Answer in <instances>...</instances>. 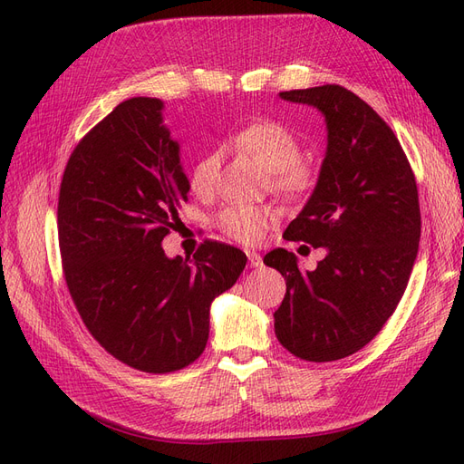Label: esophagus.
<instances>
[{
    "instance_id": "34e87169",
    "label": "esophagus",
    "mask_w": 464,
    "mask_h": 464,
    "mask_svg": "<svg viewBox=\"0 0 464 464\" xmlns=\"http://www.w3.org/2000/svg\"><path fill=\"white\" fill-rule=\"evenodd\" d=\"M247 256V261H249V266H261L263 261H261V256L256 254V251H246Z\"/></svg>"
}]
</instances>
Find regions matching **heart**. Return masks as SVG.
<instances>
[{"label":"heart","mask_w":464,"mask_h":464,"mask_svg":"<svg viewBox=\"0 0 464 464\" xmlns=\"http://www.w3.org/2000/svg\"><path fill=\"white\" fill-rule=\"evenodd\" d=\"M234 143L257 157L271 172L273 188L286 198H302L314 188V168L300 159L302 145L290 128L275 120L249 123L234 135ZM222 154L210 150L193 164L189 186L195 193H208L215 188ZM271 208L254 205H232L218 215L220 230L242 244L259 242L275 222Z\"/></svg>","instance_id":"b5f03b06"}]
</instances>
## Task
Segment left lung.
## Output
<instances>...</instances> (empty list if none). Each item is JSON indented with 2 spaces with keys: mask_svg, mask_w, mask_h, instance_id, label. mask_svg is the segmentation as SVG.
Masks as SVG:
<instances>
[{
  "mask_svg": "<svg viewBox=\"0 0 464 464\" xmlns=\"http://www.w3.org/2000/svg\"><path fill=\"white\" fill-rule=\"evenodd\" d=\"M278 96L325 118L317 184L285 237L325 247L327 256L305 273L292 251L265 256L286 280L275 334L294 356L333 362L383 329L409 285L422 227L416 179L395 133L354 92L323 85Z\"/></svg>",
  "mask_w": 464,
  "mask_h": 464,
  "instance_id": "obj_1",
  "label": "left lung"
}]
</instances>
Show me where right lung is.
Masks as SVG:
<instances>
[{
  "mask_svg": "<svg viewBox=\"0 0 464 464\" xmlns=\"http://www.w3.org/2000/svg\"><path fill=\"white\" fill-rule=\"evenodd\" d=\"M162 110L149 96L111 110L69 157L58 203L65 283L82 323L111 356L147 373L201 356L210 304L247 261L220 242L191 259L164 254L189 179Z\"/></svg>",
  "mask_w": 464,
  "mask_h": 464,
  "instance_id": "1",
  "label": "right lung"
}]
</instances>
